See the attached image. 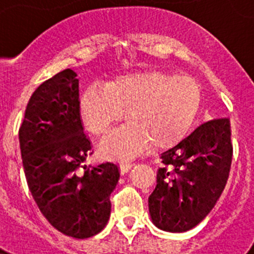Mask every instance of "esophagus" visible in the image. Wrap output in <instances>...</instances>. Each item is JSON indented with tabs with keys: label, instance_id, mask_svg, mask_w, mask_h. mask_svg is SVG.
I'll use <instances>...</instances> for the list:
<instances>
[{
	"label": "esophagus",
	"instance_id": "esophagus-1",
	"mask_svg": "<svg viewBox=\"0 0 254 254\" xmlns=\"http://www.w3.org/2000/svg\"><path fill=\"white\" fill-rule=\"evenodd\" d=\"M132 165H134V163H132L131 160H129V158H125V160H123L122 163H120V172L127 173V171L132 167Z\"/></svg>",
	"mask_w": 254,
	"mask_h": 254
}]
</instances>
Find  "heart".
Listing matches in <instances>:
<instances>
[{
    "mask_svg": "<svg viewBox=\"0 0 254 254\" xmlns=\"http://www.w3.org/2000/svg\"><path fill=\"white\" fill-rule=\"evenodd\" d=\"M201 103L198 84L165 71H143L118 77L106 89H88L81 97L87 129L102 142L114 136L129 115L130 129L112 145L113 152L129 155L158 150L178 141L193 124Z\"/></svg>",
    "mask_w": 254,
    "mask_h": 254,
    "instance_id": "b5f03b06",
    "label": "heart"
}]
</instances>
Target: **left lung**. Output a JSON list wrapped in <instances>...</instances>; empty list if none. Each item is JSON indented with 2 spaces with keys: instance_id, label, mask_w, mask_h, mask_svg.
<instances>
[{
  "instance_id": "8db88e82",
  "label": "left lung",
  "mask_w": 254,
  "mask_h": 254,
  "mask_svg": "<svg viewBox=\"0 0 254 254\" xmlns=\"http://www.w3.org/2000/svg\"><path fill=\"white\" fill-rule=\"evenodd\" d=\"M232 151L230 119L217 118L161 153L157 184L148 196L153 224L184 232L203 221L226 186Z\"/></svg>"
}]
</instances>
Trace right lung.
<instances>
[{"mask_svg":"<svg viewBox=\"0 0 254 254\" xmlns=\"http://www.w3.org/2000/svg\"><path fill=\"white\" fill-rule=\"evenodd\" d=\"M71 68L43 82L28 102L19 145L28 187L47 220L64 235L92 237L111 216L120 172L113 162L89 165L78 79Z\"/></svg>","mask_w":254,"mask_h":254,"instance_id":"1","label":"right lung"}]
</instances>
